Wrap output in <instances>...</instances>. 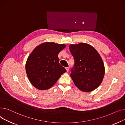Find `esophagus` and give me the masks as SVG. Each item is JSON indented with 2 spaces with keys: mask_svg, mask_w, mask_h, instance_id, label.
<instances>
[{
  "mask_svg": "<svg viewBox=\"0 0 125 125\" xmlns=\"http://www.w3.org/2000/svg\"><path fill=\"white\" fill-rule=\"evenodd\" d=\"M65 69H66V70H67V72H69V67L65 68Z\"/></svg>",
  "mask_w": 125,
  "mask_h": 125,
  "instance_id": "obj_1",
  "label": "esophagus"
}]
</instances>
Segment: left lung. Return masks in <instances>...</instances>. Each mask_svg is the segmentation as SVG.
<instances>
[{"instance_id": "8db88e82", "label": "left lung", "mask_w": 125, "mask_h": 125, "mask_svg": "<svg viewBox=\"0 0 125 125\" xmlns=\"http://www.w3.org/2000/svg\"><path fill=\"white\" fill-rule=\"evenodd\" d=\"M69 49L75 60L70 75L75 85L83 92L96 89L105 73L104 63L97 50L85 43L71 44Z\"/></svg>"}]
</instances>
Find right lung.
Instances as JSON below:
<instances>
[{"label": "right lung", "instance_id": "right-lung-1", "mask_svg": "<svg viewBox=\"0 0 125 125\" xmlns=\"http://www.w3.org/2000/svg\"><path fill=\"white\" fill-rule=\"evenodd\" d=\"M66 45L44 42L37 46L29 56L26 71L30 83L36 88L47 90L53 86L65 69L59 63L58 54Z\"/></svg>", "mask_w": 125, "mask_h": 125}]
</instances>
